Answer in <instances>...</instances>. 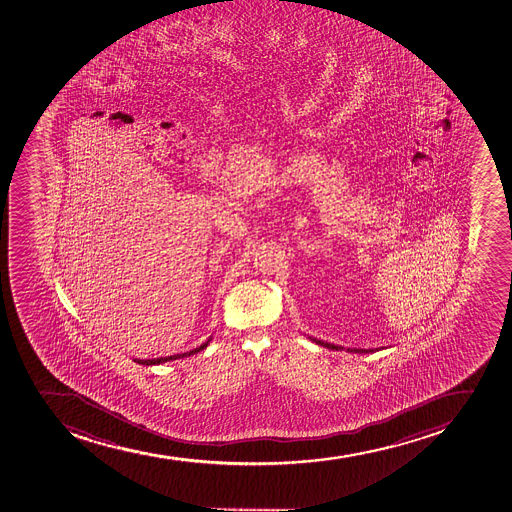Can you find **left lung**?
<instances>
[{
	"mask_svg": "<svg viewBox=\"0 0 512 512\" xmlns=\"http://www.w3.org/2000/svg\"><path fill=\"white\" fill-rule=\"evenodd\" d=\"M310 340L315 341L317 345L325 346V348H328V350H346L350 351V353H373V351L378 350V348H376V350H371V348L370 350H365V348H343V346L340 345H333V343H327V341L317 340V338H312V336H310Z\"/></svg>",
	"mask_w": 512,
	"mask_h": 512,
	"instance_id": "1",
	"label": "left lung"
}]
</instances>
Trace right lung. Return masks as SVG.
Here are the masks:
<instances>
[{"mask_svg": "<svg viewBox=\"0 0 512 512\" xmlns=\"http://www.w3.org/2000/svg\"><path fill=\"white\" fill-rule=\"evenodd\" d=\"M210 340H212V336H210L209 340L205 341V343H202V345L197 346V348H194V350L185 351V353H179V355H172V356H161V358H152V360H139V358H136V363H139V365H161V363H166V361H174L179 360V358H187V356L195 355V353H199V351L204 350V348H207V345H209Z\"/></svg>", "mask_w": 512, "mask_h": 512, "instance_id": "1", "label": "right lung"}]
</instances>
